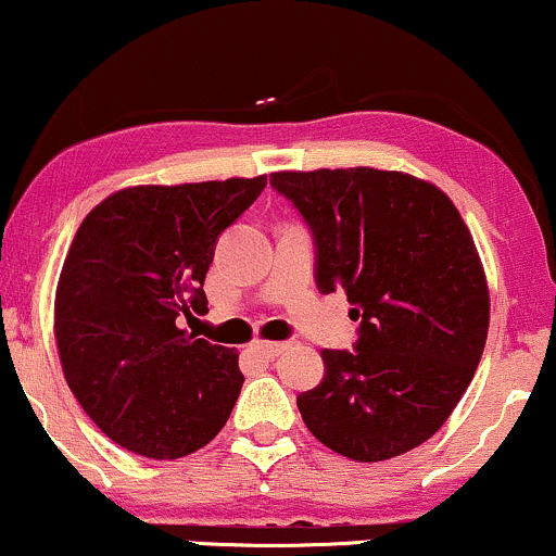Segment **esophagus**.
<instances>
[{"instance_id":"obj_1","label":"esophagus","mask_w":556,"mask_h":556,"mask_svg":"<svg viewBox=\"0 0 556 556\" xmlns=\"http://www.w3.org/2000/svg\"><path fill=\"white\" fill-rule=\"evenodd\" d=\"M255 348L260 353L265 355V358H276V355H280L289 348V342H276V340H257Z\"/></svg>"}]
</instances>
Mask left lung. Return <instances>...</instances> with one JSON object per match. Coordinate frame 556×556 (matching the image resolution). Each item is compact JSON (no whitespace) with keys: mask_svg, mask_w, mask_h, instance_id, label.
<instances>
[{"mask_svg":"<svg viewBox=\"0 0 556 556\" xmlns=\"http://www.w3.org/2000/svg\"><path fill=\"white\" fill-rule=\"evenodd\" d=\"M317 244L321 293L345 291L355 351H321L299 394L312 435L353 462L428 441L467 392L490 330V289L462 214L433 182L396 169L273 173Z\"/></svg>","mask_w":556,"mask_h":556,"instance_id":"left-lung-1","label":"left lung"}]
</instances>
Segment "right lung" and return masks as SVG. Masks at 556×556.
I'll use <instances>...</instances> for the list:
<instances>
[{
    "label": "right lung",
    "instance_id": "add662e5",
    "mask_svg": "<svg viewBox=\"0 0 556 556\" xmlns=\"http://www.w3.org/2000/svg\"><path fill=\"white\" fill-rule=\"evenodd\" d=\"M267 177L134 185L79 224L61 267L53 334L64 379L92 422L147 458L214 441L242 389L239 353L177 327L208 312L214 244Z\"/></svg>",
    "mask_w": 556,
    "mask_h": 556
}]
</instances>
